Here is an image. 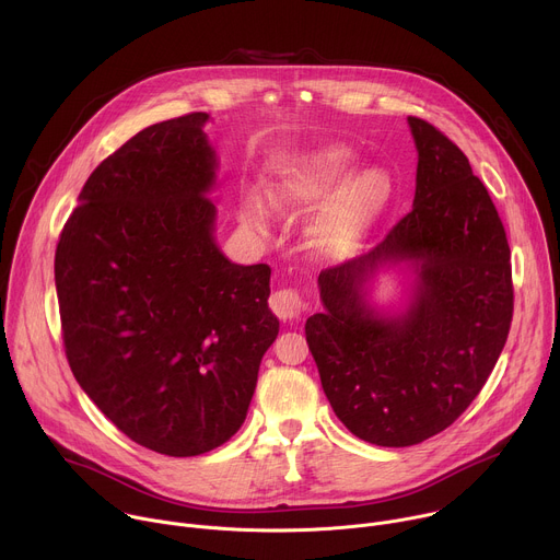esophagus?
Masks as SVG:
<instances>
[{
	"label": "esophagus",
	"instance_id": "esophagus-1",
	"mask_svg": "<svg viewBox=\"0 0 560 560\" xmlns=\"http://www.w3.org/2000/svg\"><path fill=\"white\" fill-rule=\"evenodd\" d=\"M270 307L281 322H296L303 312V299L294 288H279L270 294Z\"/></svg>",
	"mask_w": 560,
	"mask_h": 560
}]
</instances>
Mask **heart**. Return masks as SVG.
<instances>
[{"instance_id":"heart-1","label":"heart","mask_w":560,"mask_h":560,"mask_svg":"<svg viewBox=\"0 0 560 560\" xmlns=\"http://www.w3.org/2000/svg\"><path fill=\"white\" fill-rule=\"evenodd\" d=\"M354 164V150L343 143L318 145L290 156L277 171L270 199L277 208L290 210L316 206L332 192ZM389 201L392 179L383 168H368L348 177L312 225L316 248L330 257L352 255L365 232L387 210ZM246 214L259 217L261 206L250 201Z\"/></svg>"}]
</instances>
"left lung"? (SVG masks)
<instances>
[{
	"label": "left lung",
	"mask_w": 560,
	"mask_h": 560,
	"mask_svg": "<svg viewBox=\"0 0 560 560\" xmlns=\"http://www.w3.org/2000/svg\"><path fill=\"white\" fill-rule=\"evenodd\" d=\"M419 150L415 208L368 255L318 275L324 312L305 341L341 423L381 447H408L450 428L483 389L510 335L514 285L503 221L463 150L408 117ZM412 260L416 301L383 317L362 281Z\"/></svg>",
	"instance_id": "1"
}]
</instances>
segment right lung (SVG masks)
I'll return each mask as SVG.
<instances>
[{"instance_id": "obj_1", "label": "right lung", "mask_w": 560, "mask_h": 560, "mask_svg": "<svg viewBox=\"0 0 560 560\" xmlns=\"http://www.w3.org/2000/svg\"><path fill=\"white\" fill-rule=\"evenodd\" d=\"M190 113L128 139L93 171L55 253L68 365L135 443L197 456L242 428L279 335L270 266L214 244L217 159Z\"/></svg>"}]
</instances>
